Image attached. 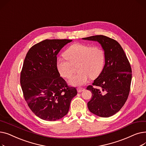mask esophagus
<instances>
[{
  "instance_id": "esophagus-1",
  "label": "esophagus",
  "mask_w": 146,
  "mask_h": 146,
  "mask_svg": "<svg viewBox=\"0 0 146 146\" xmlns=\"http://www.w3.org/2000/svg\"><path fill=\"white\" fill-rule=\"evenodd\" d=\"M78 92H83L85 90V89L83 88H78Z\"/></svg>"
}]
</instances>
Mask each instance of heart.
Here are the masks:
<instances>
[{
	"mask_svg": "<svg viewBox=\"0 0 146 146\" xmlns=\"http://www.w3.org/2000/svg\"><path fill=\"white\" fill-rule=\"evenodd\" d=\"M64 58L59 57L56 60V67L60 74L69 78L73 73V66H76L79 72L73 76L68 82L71 85L80 86L89 79H95L102 72L105 62L104 50L95 46L74 43L68 47L64 52Z\"/></svg>",
	"mask_w": 146,
	"mask_h": 146,
	"instance_id": "obj_1",
	"label": "heart"
}]
</instances>
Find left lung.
Returning <instances> with one entry per match:
<instances>
[{"mask_svg":"<svg viewBox=\"0 0 146 146\" xmlns=\"http://www.w3.org/2000/svg\"><path fill=\"white\" fill-rule=\"evenodd\" d=\"M98 41L105 54L103 70L87 89L92 92L88 103L89 110L101 117H110L118 112L125 104L131 86L132 71L129 61L120 44L104 35L82 38Z\"/></svg>","mask_w":146,"mask_h":146,"instance_id":"1","label":"left lung"}]
</instances>
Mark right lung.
<instances>
[{
    "label": "right lung",
    "instance_id": "1",
    "mask_svg": "<svg viewBox=\"0 0 146 146\" xmlns=\"http://www.w3.org/2000/svg\"><path fill=\"white\" fill-rule=\"evenodd\" d=\"M70 40H45L28 51L20 82L25 101L35 115L45 121H56L68 113L72 99L77 95L60 77L57 55Z\"/></svg>",
    "mask_w": 146,
    "mask_h": 146
}]
</instances>
